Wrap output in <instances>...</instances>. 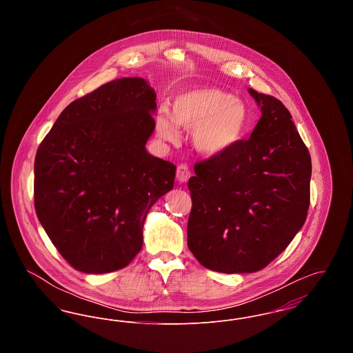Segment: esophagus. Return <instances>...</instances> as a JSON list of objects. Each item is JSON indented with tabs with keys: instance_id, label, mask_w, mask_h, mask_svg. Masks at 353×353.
<instances>
[{
	"instance_id": "34e87169",
	"label": "esophagus",
	"mask_w": 353,
	"mask_h": 353,
	"mask_svg": "<svg viewBox=\"0 0 353 353\" xmlns=\"http://www.w3.org/2000/svg\"><path fill=\"white\" fill-rule=\"evenodd\" d=\"M176 177H177V181L179 183H186L190 177V170L188 168L186 164H181L177 167V173H176Z\"/></svg>"
}]
</instances>
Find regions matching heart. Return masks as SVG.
<instances>
[{
    "label": "heart",
    "instance_id": "obj_1",
    "mask_svg": "<svg viewBox=\"0 0 353 353\" xmlns=\"http://www.w3.org/2000/svg\"><path fill=\"white\" fill-rule=\"evenodd\" d=\"M250 125L246 103L216 87H193L179 92L172 110L161 108L156 118L160 139L176 141L179 127L192 130V144L205 157H221L243 140Z\"/></svg>",
    "mask_w": 353,
    "mask_h": 353
}]
</instances>
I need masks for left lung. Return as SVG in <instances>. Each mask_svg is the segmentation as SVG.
Masks as SVG:
<instances>
[{
    "mask_svg": "<svg viewBox=\"0 0 353 353\" xmlns=\"http://www.w3.org/2000/svg\"><path fill=\"white\" fill-rule=\"evenodd\" d=\"M261 108L249 140L194 165L188 248L203 268L245 274L266 268L302 229L310 206L311 156L291 114L249 88Z\"/></svg>",
    "mask_w": 353,
    "mask_h": 353,
    "instance_id": "1",
    "label": "left lung"
}]
</instances>
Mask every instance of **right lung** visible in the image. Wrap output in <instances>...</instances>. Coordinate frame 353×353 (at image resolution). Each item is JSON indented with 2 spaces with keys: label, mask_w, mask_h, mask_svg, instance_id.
I'll list each match as a JSON object with an SVG mask.
<instances>
[{
  "label": "right lung",
  "mask_w": 353,
  "mask_h": 353,
  "mask_svg": "<svg viewBox=\"0 0 353 353\" xmlns=\"http://www.w3.org/2000/svg\"><path fill=\"white\" fill-rule=\"evenodd\" d=\"M156 108L145 79L108 82L70 103L37 151V217L78 271L130 265L141 250L147 213L173 189L176 167L145 148Z\"/></svg>",
  "instance_id": "obj_1"
}]
</instances>
